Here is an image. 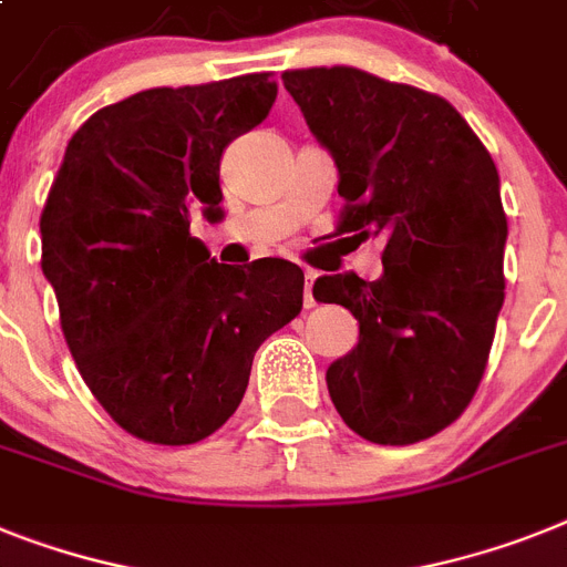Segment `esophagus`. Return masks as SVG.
I'll list each match as a JSON object with an SVG mask.
<instances>
[{
	"mask_svg": "<svg viewBox=\"0 0 567 567\" xmlns=\"http://www.w3.org/2000/svg\"><path fill=\"white\" fill-rule=\"evenodd\" d=\"M312 280H316V272L307 269V275H303V307H307V310L316 307V298H312Z\"/></svg>",
	"mask_w": 567,
	"mask_h": 567,
	"instance_id": "obj_1",
	"label": "esophagus"
}]
</instances>
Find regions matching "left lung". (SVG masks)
Here are the masks:
<instances>
[{"instance_id":"8db88e82","label":"left lung","mask_w":567,"mask_h":567,"mask_svg":"<svg viewBox=\"0 0 567 567\" xmlns=\"http://www.w3.org/2000/svg\"><path fill=\"white\" fill-rule=\"evenodd\" d=\"M333 156L348 240L382 237V275H324L316 301L359 321L327 368L341 420L382 446L432 437L478 391L504 303L507 217L493 156L446 97L333 65L284 72Z\"/></svg>"}]
</instances>
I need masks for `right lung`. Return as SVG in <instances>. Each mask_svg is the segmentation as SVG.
<instances>
[{
	"instance_id": "right-lung-1",
	"label": "right lung",
	"mask_w": 567,
	"mask_h": 567,
	"mask_svg": "<svg viewBox=\"0 0 567 567\" xmlns=\"http://www.w3.org/2000/svg\"><path fill=\"white\" fill-rule=\"evenodd\" d=\"M275 97L264 72L104 106L72 135L42 208V275L65 344L106 414L147 443L217 432L257 348L301 312L298 266L217 264L190 237L196 208L219 214L226 147Z\"/></svg>"
}]
</instances>
